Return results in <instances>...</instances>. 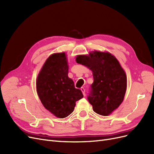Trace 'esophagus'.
<instances>
[{
    "label": "esophagus",
    "instance_id": "34e87169",
    "mask_svg": "<svg viewBox=\"0 0 154 154\" xmlns=\"http://www.w3.org/2000/svg\"><path fill=\"white\" fill-rule=\"evenodd\" d=\"M80 90L82 91V93H83V96H85V88H83V87H82V88H80Z\"/></svg>",
    "mask_w": 154,
    "mask_h": 154
}]
</instances>
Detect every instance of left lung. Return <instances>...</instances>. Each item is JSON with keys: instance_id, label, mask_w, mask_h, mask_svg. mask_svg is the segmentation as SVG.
I'll use <instances>...</instances> for the list:
<instances>
[{"instance_id": "left-lung-1", "label": "left lung", "mask_w": 154, "mask_h": 154, "mask_svg": "<svg viewBox=\"0 0 154 154\" xmlns=\"http://www.w3.org/2000/svg\"><path fill=\"white\" fill-rule=\"evenodd\" d=\"M76 62L92 72L94 82L88 100L96 113L107 116L123 102L127 78L118 59L109 52L94 51L76 56Z\"/></svg>"}]
</instances>
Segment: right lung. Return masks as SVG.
<instances>
[{"mask_svg":"<svg viewBox=\"0 0 154 154\" xmlns=\"http://www.w3.org/2000/svg\"><path fill=\"white\" fill-rule=\"evenodd\" d=\"M69 66L65 52L53 53L42 67L36 80V92L45 108L54 116L64 118L71 114L76 101L83 97L69 78Z\"/></svg>","mask_w":154,"mask_h":154,"instance_id":"1","label":"right lung"}]
</instances>
